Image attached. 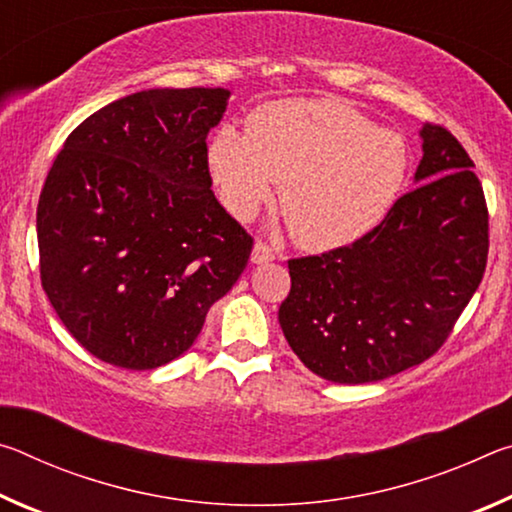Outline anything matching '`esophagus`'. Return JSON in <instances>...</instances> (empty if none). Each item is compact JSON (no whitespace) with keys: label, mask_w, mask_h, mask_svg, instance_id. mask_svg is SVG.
<instances>
[{"label":"esophagus","mask_w":512,"mask_h":512,"mask_svg":"<svg viewBox=\"0 0 512 512\" xmlns=\"http://www.w3.org/2000/svg\"><path fill=\"white\" fill-rule=\"evenodd\" d=\"M273 259H275L273 250L268 248L264 241H257V244L253 246V253H250V262H253V264H268V262H273Z\"/></svg>","instance_id":"esophagus-1"}]
</instances>
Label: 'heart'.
Wrapping results in <instances>:
<instances>
[{
    "mask_svg": "<svg viewBox=\"0 0 512 512\" xmlns=\"http://www.w3.org/2000/svg\"><path fill=\"white\" fill-rule=\"evenodd\" d=\"M207 169L239 221L253 219L280 183L293 239L332 250L386 219L406 183L409 153L400 135L339 101H280L250 117L248 135L221 126L207 146Z\"/></svg>",
    "mask_w": 512,
    "mask_h": 512,
    "instance_id": "heart-1",
    "label": "heart"
}]
</instances>
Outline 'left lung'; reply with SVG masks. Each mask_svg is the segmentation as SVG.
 Masks as SVG:
<instances>
[{
  "instance_id": "1",
  "label": "left lung",
  "mask_w": 512,
  "mask_h": 512,
  "mask_svg": "<svg viewBox=\"0 0 512 512\" xmlns=\"http://www.w3.org/2000/svg\"><path fill=\"white\" fill-rule=\"evenodd\" d=\"M413 192L350 246L289 262L284 339L334 384H368L429 359L479 289L488 207L474 162L443 126L424 124Z\"/></svg>"
}]
</instances>
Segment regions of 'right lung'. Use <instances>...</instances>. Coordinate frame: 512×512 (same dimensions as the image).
<instances>
[{
    "label": "right lung",
    "instance_id": "add662e5",
    "mask_svg": "<svg viewBox=\"0 0 512 512\" xmlns=\"http://www.w3.org/2000/svg\"><path fill=\"white\" fill-rule=\"evenodd\" d=\"M223 88H155L108 103L63 144L38 201L40 277L67 332L128 370L192 348L253 239L223 210L207 133Z\"/></svg>",
    "mask_w": 512,
    "mask_h": 512
}]
</instances>
